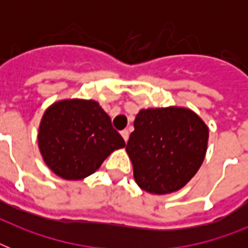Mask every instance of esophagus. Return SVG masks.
I'll return each instance as SVG.
<instances>
[{"instance_id":"esophagus-1","label":"esophagus","mask_w":248,"mask_h":248,"mask_svg":"<svg viewBox=\"0 0 248 248\" xmlns=\"http://www.w3.org/2000/svg\"><path fill=\"white\" fill-rule=\"evenodd\" d=\"M121 135H122V138L124 139V141H127L128 136H130V132H128V130H122V131H121Z\"/></svg>"}]
</instances>
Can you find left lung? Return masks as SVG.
<instances>
[{
  "label": "left lung",
  "mask_w": 248,
  "mask_h": 248,
  "mask_svg": "<svg viewBox=\"0 0 248 248\" xmlns=\"http://www.w3.org/2000/svg\"><path fill=\"white\" fill-rule=\"evenodd\" d=\"M126 145L136 184L145 192H176L192 179L206 155L208 128L184 108L143 109Z\"/></svg>",
  "instance_id": "left-lung-1"
}]
</instances>
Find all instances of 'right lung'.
<instances>
[{"instance_id": "1", "label": "right lung", "mask_w": 248, "mask_h": 248, "mask_svg": "<svg viewBox=\"0 0 248 248\" xmlns=\"http://www.w3.org/2000/svg\"><path fill=\"white\" fill-rule=\"evenodd\" d=\"M38 147L46 165L67 180H81L96 171L124 138L109 116L93 100H64L45 112Z\"/></svg>"}]
</instances>
